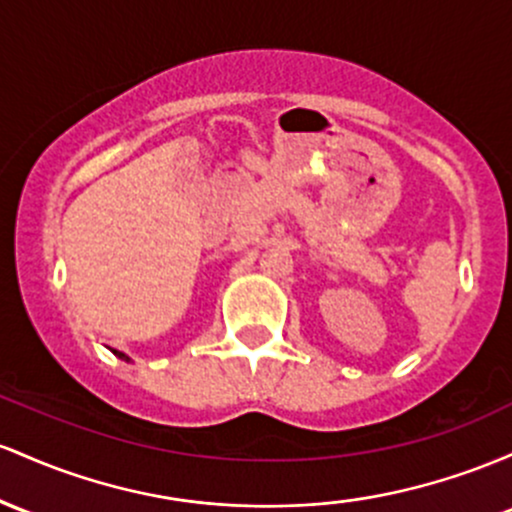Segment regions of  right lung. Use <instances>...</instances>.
Wrapping results in <instances>:
<instances>
[{"instance_id": "obj_1", "label": "right lung", "mask_w": 512, "mask_h": 512, "mask_svg": "<svg viewBox=\"0 0 512 512\" xmlns=\"http://www.w3.org/2000/svg\"><path fill=\"white\" fill-rule=\"evenodd\" d=\"M120 358H125V360H128V355H125V353H120Z\"/></svg>"}]
</instances>
